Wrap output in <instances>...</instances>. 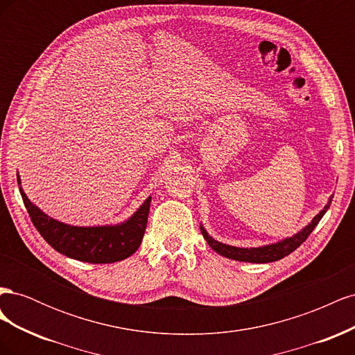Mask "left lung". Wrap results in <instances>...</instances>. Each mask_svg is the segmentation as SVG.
<instances>
[{
	"instance_id": "1",
	"label": "left lung",
	"mask_w": 355,
	"mask_h": 355,
	"mask_svg": "<svg viewBox=\"0 0 355 355\" xmlns=\"http://www.w3.org/2000/svg\"><path fill=\"white\" fill-rule=\"evenodd\" d=\"M330 202H331V198L329 200V202L326 204L324 209L321 210L302 231H299L297 234H295L293 237H288V239H284V240L278 241V243L262 245V247H250V249H245V247L228 245V244H223V243H219L214 239H211L210 235L207 234V231L202 228V225L200 227V230H201L204 240L207 241V244L211 247V249L216 253H219L225 257H228V259L240 261V262H252V263L275 262L278 259H283L284 256L290 254L292 252H295L297 247L308 239V235L313 232V230L317 227L318 222L321 220V218L324 216V213L330 207Z\"/></svg>"
}]
</instances>
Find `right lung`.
Masks as SVG:
<instances>
[{
    "label": "right lung",
    "mask_w": 355,
    "mask_h": 355,
    "mask_svg": "<svg viewBox=\"0 0 355 355\" xmlns=\"http://www.w3.org/2000/svg\"><path fill=\"white\" fill-rule=\"evenodd\" d=\"M20 196L37 231L53 249L72 259L89 263H112L132 256L142 243L146 230L151 197H148L132 218L105 227H72L53 219L32 204L20 187Z\"/></svg>",
    "instance_id": "obj_1"
}]
</instances>
